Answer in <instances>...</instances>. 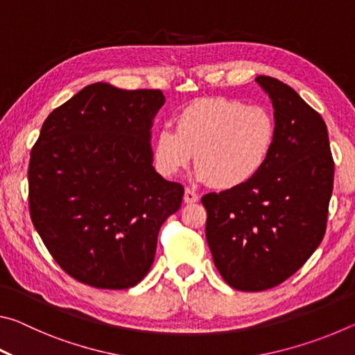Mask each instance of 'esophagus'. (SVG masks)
Segmentation results:
<instances>
[{
	"mask_svg": "<svg viewBox=\"0 0 355 355\" xmlns=\"http://www.w3.org/2000/svg\"><path fill=\"white\" fill-rule=\"evenodd\" d=\"M183 200H184V203H196L197 200H199V196H197L194 191L186 189L184 196H183Z\"/></svg>",
	"mask_w": 355,
	"mask_h": 355,
	"instance_id": "1",
	"label": "esophagus"
}]
</instances>
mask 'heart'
<instances>
[{
	"label": "heart",
	"mask_w": 355,
	"mask_h": 355,
	"mask_svg": "<svg viewBox=\"0 0 355 355\" xmlns=\"http://www.w3.org/2000/svg\"><path fill=\"white\" fill-rule=\"evenodd\" d=\"M277 125L263 106L235 98H202L177 116V127L161 128L153 141L155 167L175 177L196 155V178L218 189L249 183L272 153Z\"/></svg>",
	"instance_id": "obj_1"
}]
</instances>
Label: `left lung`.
I'll list each match as a JSON object with an SVG mask.
<instances>
[{
  "instance_id": "obj_1",
  "label": "left lung",
  "mask_w": 355,
  "mask_h": 355,
  "mask_svg": "<svg viewBox=\"0 0 355 355\" xmlns=\"http://www.w3.org/2000/svg\"><path fill=\"white\" fill-rule=\"evenodd\" d=\"M257 83L274 106L272 153L249 183L202 197L214 266L239 291L269 290L304 266L326 233L334 188L322 117L288 84Z\"/></svg>"
}]
</instances>
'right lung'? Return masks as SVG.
I'll use <instances>...</instances> for the list:
<instances>
[{
	"instance_id": "obj_1",
	"label": "right lung",
	"mask_w": 355,
	"mask_h": 355,
	"mask_svg": "<svg viewBox=\"0 0 355 355\" xmlns=\"http://www.w3.org/2000/svg\"><path fill=\"white\" fill-rule=\"evenodd\" d=\"M155 89L86 86L42 125L29 159V213L70 277L103 290L139 284L184 189L152 166Z\"/></svg>"
}]
</instances>
